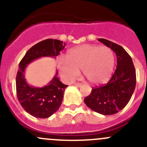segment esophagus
I'll use <instances>...</instances> for the list:
<instances>
[{
	"instance_id": "esophagus-1",
	"label": "esophagus",
	"mask_w": 147,
	"mask_h": 147,
	"mask_svg": "<svg viewBox=\"0 0 147 147\" xmlns=\"http://www.w3.org/2000/svg\"><path fill=\"white\" fill-rule=\"evenodd\" d=\"M75 85L78 86V87H80V86L82 85V84H81V83H79V82H75Z\"/></svg>"
}]
</instances>
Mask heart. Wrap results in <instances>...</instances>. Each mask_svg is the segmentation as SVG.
Returning a JSON list of instances; mask_svg holds the SVG:
<instances>
[{
  "mask_svg": "<svg viewBox=\"0 0 147 147\" xmlns=\"http://www.w3.org/2000/svg\"><path fill=\"white\" fill-rule=\"evenodd\" d=\"M65 59H60L57 62L63 78L72 81L80 75V69H82L84 78L94 84L107 82L115 64V53L110 47L90 44L71 49Z\"/></svg>",
  "mask_w": 147,
  "mask_h": 147,
  "instance_id": "obj_1",
  "label": "heart"
}]
</instances>
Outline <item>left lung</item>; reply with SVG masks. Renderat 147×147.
<instances>
[{"instance_id":"obj_1","label":"left lung","mask_w":147,"mask_h":147,"mask_svg":"<svg viewBox=\"0 0 147 147\" xmlns=\"http://www.w3.org/2000/svg\"><path fill=\"white\" fill-rule=\"evenodd\" d=\"M98 40L115 52L117 68L109 82L93 87L84 102L94 112L111 115L124 109L129 102L136 87V70L131 57L121 46L103 38Z\"/></svg>"}]
</instances>
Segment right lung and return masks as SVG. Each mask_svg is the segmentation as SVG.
Masks as SVG:
<instances>
[{"instance_id":"right-lung-1","label":"right lung","mask_w":147,"mask_h":147,"mask_svg":"<svg viewBox=\"0 0 147 147\" xmlns=\"http://www.w3.org/2000/svg\"><path fill=\"white\" fill-rule=\"evenodd\" d=\"M66 44L58 40L47 39L32 46L28 50L19 64L16 75V93L23 109L37 118H48L60 108L63 100L65 89L57 78V72L48 85L34 87L29 85L25 79L26 66L33 60L42 57H53L60 54Z\"/></svg>"}]
</instances>
